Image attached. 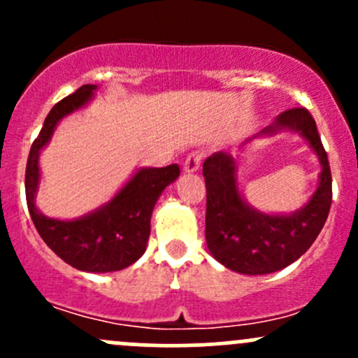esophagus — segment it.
I'll use <instances>...</instances> for the list:
<instances>
[{
  "mask_svg": "<svg viewBox=\"0 0 358 358\" xmlns=\"http://www.w3.org/2000/svg\"><path fill=\"white\" fill-rule=\"evenodd\" d=\"M201 161H202V152H199V150H194V152H190L189 156H187L185 162H183V169H185L187 173H196L197 169H199Z\"/></svg>",
  "mask_w": 358,
  "mask_h": 358,
  "instance_id": "esophagus-1",
  "label": "esophagus"
}]
</instances>
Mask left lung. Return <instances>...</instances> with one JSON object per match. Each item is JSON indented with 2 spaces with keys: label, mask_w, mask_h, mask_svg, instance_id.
Segmentation results:
<instances>
[{
  "label": "left lung",
  "mask_w": 358,
  "mask_h": 358,
  "mask_svg": "<svg viewBox=\"0 0 358 358\" xmlns=\"http://www.w3.org/2000/svg\"><path fill=\"white\" fill-rule=\"evenodd\" d=\"M282 129L299 133L320 162L319 187L310 201L291 215H268L248 204L237 185L239 156L215 152L202 164L208 249L216 262L244 275H265L294 263L308 251L329 215L333 201L329 161L308 110L298 107L282 112L239 150L255 138L273 136Z\"/></svg>",
  "instance_id": "1"
}]
</instances>
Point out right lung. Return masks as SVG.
<instances>
[{
    "instance_id": "right-lung-1",
    "label": "right lung",
    "mask_w": 358,
    "mask_h": 358,
    "mask_svg": "<svg viewBox=\"0 0 358 358\" xmlns=\"http://www.w3.org/2000/svg\"><path fill=\"white\" fill-rule=\"evenodd\" d=\"M96 85H83L60 100L46 115L38 138L32 142L25 168V199L36 230L46 246L83 272H117L133 265L145 252L150 216L162 190L180 175L178 164L140 168L114 197L95 211L74 220L45 216L36 206L39 187V154L48 145L59 121L85 107Z\"/></svg>"
}]
</instances>
